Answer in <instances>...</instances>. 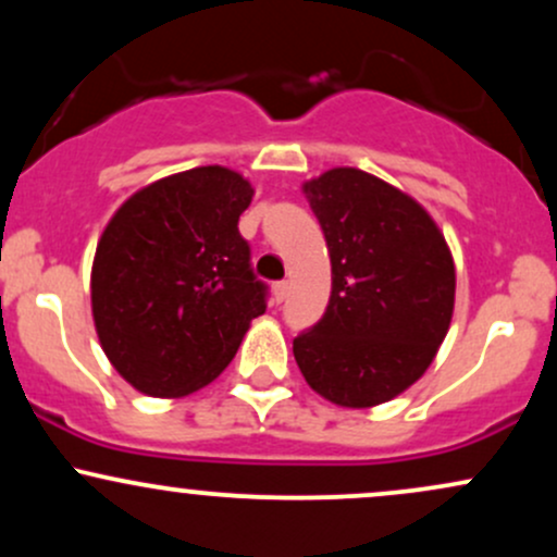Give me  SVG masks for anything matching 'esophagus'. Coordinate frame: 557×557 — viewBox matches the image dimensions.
Wrapping results in <instances>:
<instances>
[{"instance_id":"esophagus-1","label":"esophagus","mask_w":557,"mask_h":557,"mask_svg":"<svg viewBox=\"0 0 557 557\" xmlns=\"http://www.w3.org/2000/svg\"><path fill=\"white\" fill-rule=\"evenodd\" d=\"M272 296H274V300H277V304H283V300L287 298V283H285V280H280V283L272 285Z\"/></svg>"}]
</instances>
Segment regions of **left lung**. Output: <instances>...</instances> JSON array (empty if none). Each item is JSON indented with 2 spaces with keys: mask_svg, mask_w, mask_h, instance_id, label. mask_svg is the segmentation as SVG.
Returning <instances> with one entry per match:
<instances>
[{
  "mask_svg": "<svg viewBox=\"0 0 557 557\" xmlns=\"http://www.w3.org/2000/svg\"><path fill=\"white\" fill-rule=\"evenodd\" d=\"M332 261L324 317L293 341L300 374L345 408H369L426 372L445 341L456 267L432 216L354 168L304 185Z\"/></svg>",
  "mask_w": 557,
  "mask_h": 557,
  "instance_id": "obj_1",
  "label": "left lung"
}]
</instances>
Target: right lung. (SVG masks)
<instances>
[{"mask_svg":"<svg viewBox=\"0 0 557 557\" xmlns=\"http://www.w3.org/2000/svg\"><path fill=\"white\" fill-rule=\"evenodd\" d=\"M253 188L227 168L146 185L96 246L91 306L99 343L133 387L181 398L233 361L270 287L238 230Z\"/></svg>","mask_w":557,"mask_h":557,"instance_id":"1","label":"right lung"}]
</instances>
